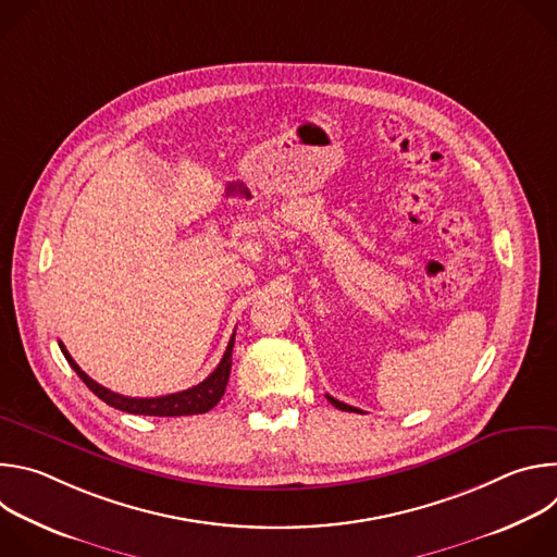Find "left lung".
<instances>
[{"instance_id":"8db88e82","label":"left lung","mask_w":557,"mask_h":557,"mask_svg":"<svg viewBox=\"0 0 557 557\" xmlns=\"http://www.w3.org/2000/svg\"><path fill=\"white\" fill-rule=\"evenodd\" d=\"M326 399L337 408V410H344V412H359L357 408H352V406H346V404H342V401H337V399H333V396H329L326 394Z\"/></svg>"}]
</instances>
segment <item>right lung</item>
Instances as JSON below:
<instances>
[{
	"label": "right lung",
	"mask_w": 557,
	"mask_h": 557,
	"mask_svg": "<svg viewBox=\"0 0 557 557\" xmlns=\"http://www.w3.org/2000/svg\"><path fill=\"white\" fill-rule=\"evenodd\" d=\"M233 344H235V333L228 339V346L218 363V368L198 385L183 389V392H174V394H165V396H149V399H136V396H123L116 394L103 385H99L95 379H90L82 368L76 366V361L70 357V352L65 350V346L59 342V348L65 357V361L70 363V368L78 374L101 401H106L108 406L129 412V414H143V417H189V414H205L209 412L213 406H218V401L222 399V394L226 389L228 383V374H231V352H233Z\"/></svg>",
	"instance_id": "add662e5"
}]
</instances>
